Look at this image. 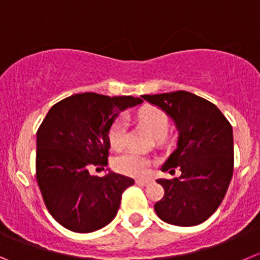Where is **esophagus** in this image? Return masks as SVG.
<instances>
[{"label": "esophagus", "mask_w": 260, "mask_h": 260, "mask_svg": "<svg viewBox=\"0 0 260 260\" xmlns=\"http://www.w3.org/2000/svg\"><path fill=\"white\" fill-rule=\"evenodd\" d=\"M152 181H153L152 179H138V180H135V182H137L138 185H143V186H147V185H149Z\"/></svg>", "instance_id": "obj_1"}]
</instances>
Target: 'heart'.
<instances>
[{"instance_id": "obj_1", "label": "heart", "mask_w": 260, "mask_h": 260, "mask_svg": "<svg viewBox=\"0 0 260 260\" xmlns=\"http://www.w3.org/2000/svg\"><path fill=\"white\" fill-rule=\"evenodd\" d=\"M139 120L149 128L154 137L163 138L169 132V116L158 107H145L138 113ZM126 138V120L123 117L116 118L108 132V140L111 147L120 149L125 144ZM152 160L147 155L135 150H127L113 159V167L116 171L130 176H143L149 171Z\"/></svg>"}]
</instances>
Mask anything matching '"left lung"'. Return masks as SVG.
Listing matches in <instances>:
<instances>
[{"label": "left lung", "mask_w": 260, "mask_h": 260, "mask_svg": "<svg viewBox=\"0 0 260 260\" xmlns=\"http://www.w3.org/2000/svg\"><path fill=\"white\" fill-rule=\"evenodd\" d=\"M175 121L179 140L162 171L181 175L157 180L165 195L154 204L162 221L175 226H197L208 219L223 200L234 174L232 126L209 101L190 91L142 95Z\"/></svg>", "instance_id": "left-lung-1"}]
</instances>
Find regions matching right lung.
Segmentation results:
<instances>
[{
  "instance_id": "right-lung-1",
  "label": "right lung",
  "mask_w": 260,
  "mask_h": 260,
  "mask_svg": "<svg viewBox=\"0 0 260 260\" xmlns=\"http://www.w3.org/2000/svg\"><path fill=\"white\" fill-rule=\"evenodd\" d=\"M142 102L132 95L81 93L48 111L37 132L36 174L44 204L61 226L88 234L116 217L134 180L112 171L91 176L89 169L107 166L111 125L120 111Z\"/></svg>"
}]
</instances>
